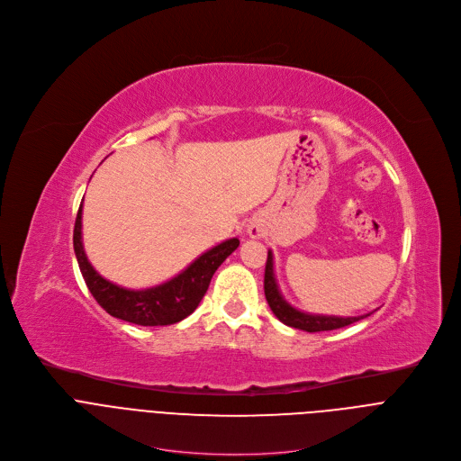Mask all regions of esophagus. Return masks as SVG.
Masks as SVG:
<instances>
[{
    "label": "esophagus",
    "mask_w": 461,
    "mask_h": 461,
    "mask_svg": "<svg viewBox=\"0 0 461 461\" xmlns=\"http://www.w3.org/2000/svg\"><path fill=\"white\" fill-rule=\"evenodd\" d=\"M248 233H249L253 239H257V237H260V228H258V226H249V228H248Z\"/></svg>",
    "instance_id": "esophagus-1"
}]
</instances>
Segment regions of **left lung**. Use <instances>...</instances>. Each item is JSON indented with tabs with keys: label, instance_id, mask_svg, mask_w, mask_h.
<instances>
[{
	"label": "left lung",
	"instance_id": "left-lung-1",
	"mask_svg": "<svg viewBox=\"0 0 461 461\" xmlns=\"http://www.w3.org/2000/svg\"><path fill=\"white\" fill-rule=\"evenodd\" d=\"M265 295L267 301L276 313V317L285 322L286 326L299 328L304 332H324V330H336V328L348 326L359 319H365L370 313L357 315V317H341V315H322V313H308L295 306H292L281 294L276 270H274V253L268 249V260H267V270H265Z\"/></svg>",
	"mask_w": 461,
	"mask_h": 461
}]
</instances>
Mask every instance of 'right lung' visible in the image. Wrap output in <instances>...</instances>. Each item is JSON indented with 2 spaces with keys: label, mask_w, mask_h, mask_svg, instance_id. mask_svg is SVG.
Returning a JSON list of instances; mask_svg holds the SVG:
<instances>
[{
  "label": "right lung",
  "mask_w": 461,
  "mask_h": 461,
  "mask_svg": "<svg viewBox=\"0 0 461 461\" xmlns=\"http://www.w3.org/2000/svg\"><path fill=\"white\" fill-rule=\"evenodd\" d=\"M82 206L84 203L77 215L73 244L84 281L109 315L133 324L167 326L185 319L203 301L217 268L239 248L237 237L228 239L196 257L187 268L162 285L144 290L123 288L102 277L89 262L82 240Z\"/></svg>",
  "instance_id": "1"
}]
</instances>
